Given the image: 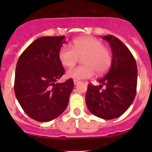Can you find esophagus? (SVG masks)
I'll list each match as a JSON object with an SVG mask.
<instances>
[{
    "mask_svg": "<svg viewBox=\"0 0 152 152\" xmlns=\"http://www.w3.org/2000/svg\"><path fill=\"white\" fill-rule=\"evenodd\" d=\"M79 82H80V81H79V80H76V79H74V80H73V83H74V85H78V84H79Z\"/></svg>",
    "mask_w": 152,
    "mask_h": 152,
    "instance_id": "34e87169",
    "label": "esophagus"
}]
</instances>
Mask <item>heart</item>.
<instances>
[{"mask_svg": "<svg viewBox=\"0 0 152 152\" xmlns=\"http://www.w3.org/2000/svg\"><path fill=\"white\" fill-rule=\"evenodd\" d=\"M83 56V65L67 70V76L76 79L92 77L96 72L98 75L106 73L112 63V54L103 42L92 37H82L73 40L72 48L64 45L59 51V59L63 66L72 67Z\"/></svg>", "mask_w": 152, "mask_h": 152, "instance_id": "b5f03b06", "label": "heart"}]
</instances>
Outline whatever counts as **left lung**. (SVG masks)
<instances>
[{
  "label": "left lung",
  "mask_w": 152,
  "mask_h": 152,
  "mask_svg": "<svg viewBox=\"0 0 152 152\" xmlns=\"http://www.w3.org/2000/svg\"><path fill=\"white\" fill-rule=\"evenodd\" d=\"M113 53L111 67L99 85L89 84L85 100L91 113L105 120L122 115L134 101L137 90V68L129 48L113 35L104 37ZM105 86V89L102 87Z\"/></svg>",
  "instance_id": "8db88e82"
}]
</instances>
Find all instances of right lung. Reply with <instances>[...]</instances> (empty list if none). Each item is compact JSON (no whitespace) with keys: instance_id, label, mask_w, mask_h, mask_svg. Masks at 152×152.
Instances as JSON below:
<instances>
[{"instance_id":"right-lung-1","label":"right lung","mask_w":152,"mask_h":152,"mask_svg":"<svg viewBox=\"0 0 152 152\" xmlns=\"http://www.w3.org/2000/svg\"><path fill=\"white\" fill-rule=\"evenodd\" d=\"M65 36L42 37L34 41L18 59L15 93L23 111L39 122H48L67 108L73 81L56 83L65 73L59 51Z\"/></svg>"}]
</instances>
